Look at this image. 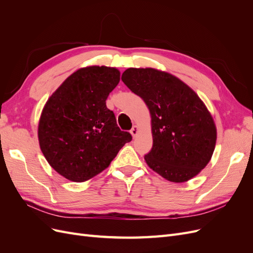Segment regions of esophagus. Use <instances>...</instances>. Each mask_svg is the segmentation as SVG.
<instances>
[{
    "label": "esophagus",
    "instance_id": "1",
    "mask_svg": "<svg viewBox=\"0 0 253 253\" xmlns=\"http://www.w3.org/2000/svg\"><path fill=\"white\" fill-rule=\"evenodd\" d=\"M138 132H139L138 126H134L133 128L131 129V134H132V136H133V138H135V137L137 136V134H138Z\"/></svg>",
    "mask_w": 253,
    "mask_h": 253
}]
</instances>
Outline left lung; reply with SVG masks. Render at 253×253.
<instances>
[{
  "label": "left lung",
  "instance_id": "1",
  "mask_svg": "<svg viewBox=\"0 0 253 253\" xmlns=\"http://www.w3.org/2000/svg\"><path fill=\"white\" fill-rule=\"evenodd\" d=\"M121 80L150 111L153 147L145 163L172 182L193 178L209 164L217 136L202 99L174 75L156 68L129 67Z\"/></svg>",
  "mask_w": 253,
  "mask_h": 253
}]
</instances>
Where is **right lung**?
Here are the masks:
<instances>
[{
  "instance_id": "add662e5",
  "label": "right lung",
  "mask_w": 253,
  "mask_h": 253,
  "mask_svg": "<svg viewBox=\"0 0 253 253\" xmlns=\"http://www.w3.org/2000/svg\"><path fill=\"white\" fill-rule=\"evenodd\" d=\"M119 81L116 67H82L45 103L38 126L40 149L49 166L66 179L93 178L132 140L131 134L120 131L105 103Z\"/></svg>"
}]
</instances>
